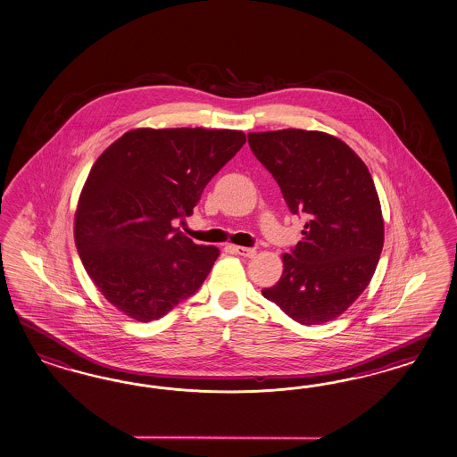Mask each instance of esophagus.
Masks as SVG:
<instances>
[{"mask_svg":"<svg viewBox=\"0 0 457 457\" xmlns=\"http://www.w3.org/2000/svg\"><path fill=\"white\" fill-rule=\"evenodd\" d=\"M233 251L239 256H245V258H253L256 254V249L245 248V246H233Z\"/></svg>","mask_w":457,"mask_h":457,"instance_id":"esophagus-1","label":"esophagus"}]
</instances>
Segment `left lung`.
Returning <instances> with one entry per match:
<instances>
[{"label": "left lung", "mask_w": 457, "mask_h": 457, "mask_svg": "<svg viewBox=\"0 0 457 457\" xmlns=\"http://www.w3.org/2000/svg\"><path fill=\"white\" fill-rule=\"evenodd\" d=\"M249 147L308 222L264 298L302 325L340 317L374 277L384 218L374 179L344 140L320 130L249 132Z\"/></svg>", "instance_id": "left-lung-1"}]
</instances>
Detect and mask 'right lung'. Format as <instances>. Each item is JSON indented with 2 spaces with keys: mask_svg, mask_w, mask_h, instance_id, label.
<instances>
[{
  "mask_svg": "<svg viewBox=\"0 0 457 457\" xmlns=\"http://www.w3.org/2000/svg\"><path fill=\"white\" fill-rule=\"evenodd\" d=\"M245 142V132L231 129L140 127L100 154L73 236L87 275L129 319H161L204 283L220 249L195 245L172 221L193 214Z\"/></svg>",
  "mask_w": 457,
  "mask_h": 457,
  "instance_id": "1",
  "label": "right lung"
}]
</instances>
